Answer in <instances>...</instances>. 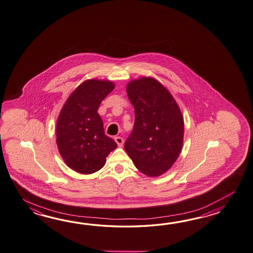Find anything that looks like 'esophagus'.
I'll use <instances>...</instances> for the list:
<instances>
[{
  "label": "esophagus",
  "mask_w": 253,
  "mask_h": 253,
  "mask_svg": "<svg viewBox=\"0 0 253 253\" xmlns=\"http://www.w3.org/2000/svg\"><path fill=\"white\" fill-rule=\"evenodd\" d=\"M115 141L118 144L119 147L123 146L124 142V138L121 136H117V137H115Z\"/></svg>",
  "instance_id": "34e87169"
}]
</instances>
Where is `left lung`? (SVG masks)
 Wrapping results in <instances>:
<instances>
[{
  "label": "left lung",
  "instance_id": "left-lung-1",
  "mask_svg": "<svg viewBox=\"0 0 253 253\" xmlns=\"http://www.w3.org/2000/svg\"><path fill=\"white\" fill-rule=\"evenodd\" d=\"M127 94L135 120L124 149L140 172L160 176L173 165L182 148L184 123L180 108L169 90L151 77L129 82Z\"/></svg>",
  "mask_w": 253,
  "mask_h": 253
}]
</instances>
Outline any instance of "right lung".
Instances as JSON below:
<instances>
[{
  "label": "right lung",
  "instance_id": "1",
  "mask_svg": "<svg viewBox=\"0 0 253 253\" xmlns=\"http://www.w3.org/2000/svg\"><path fill=\"white\" fill-rule=\"evenodd\" d=\"M114 89L110 81L88 80L68 98L58 117L56 142L64 163L83 174L101 169L117 143L104 132L97 113L102 100Z\"/></svg>",
  "mask_w": 253,
  "mask_h": 253
}]
</instances>
